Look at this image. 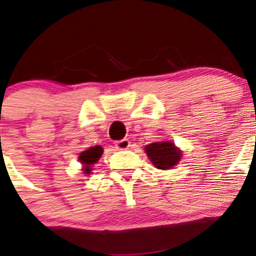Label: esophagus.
Wrapping results in <instances>:
<instances>
[{"instance_id": "1", "label": "esophagus", "mask_w": 256, "mask_h": 256, "mask_svg": "<svg viewBox=\"0 0 256 256\" xmlns=\"http://www.w3.org/2000/svg\"><path fill=\"white\" fill-rule=\"evenodd\" d=\"M114 146H116V149H118V150L128 149V146H130V142H128V139L118 140V142H114Z\"/></svg>"}]
</instances>
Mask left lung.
Wrapping results in <instances>:
<instances>
[{
	"label": "left lung",
	"instance_id": "left-lung-1",
	"mask_svg": "<svg viewBox=\"0 0 256 256\" xmlns=\"http://www.w3.org/2000/svg\"><path fill=\"white\" fill-rule=\"evenodd\" d=\"M145 152L152 164L159 169L173 168L182 155L170 142H152L145 148Z\"/></svg>",
	"mask_w": 256,
	"mask_h": 256
}]
</instances>
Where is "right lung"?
Masks as SVG:
<instances>
[{
  "instance_id": "add662e5",
  "label": "right lung",
  "mask_w": 256,
  "mask_h": 256,
  "mask_svg": "<svg viewBox=\"0 0 256 256\" xmlns=\"http://www.w3.org/2000/svg\"><path fill=\"white\" fill-rule=\"evenodd\" d=\"M102 152H104V149H102L101 146H93V148H90L88 150H86V152H80V163L84 164L86 174L90 173V166L94 164L100 158H101Z\"/></svg>"
}]
</instances>
